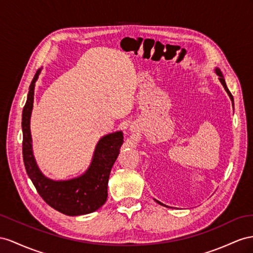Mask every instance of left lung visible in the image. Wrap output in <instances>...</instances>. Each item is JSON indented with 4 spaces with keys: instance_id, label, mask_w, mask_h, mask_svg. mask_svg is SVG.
<instances>
[{
    "instance_id": "left-lung-1",
    "label": "left lung",
    "mask_w": 253,
    "mask_h": 253,
    "mask_svg": "<svg viewBox=\"0 0 253 253\" xmlns=\"http://www.w3.org/2000/svg\"><path fill=\"white\" fill-rule=\"evenodd\" d=\"M215 73H216V75H218L219 76V81H220V83L222 84V86L224 87V89H225V92L228 93V95H229V97H230V99H231V101H232V106H233V108H234V99H233V96H232V94L230 93V90H229V88H228V86H226V83H225V80H224V77H223V75H222V73H221V70H220L219 68H215ZM155 201H156V202L158 203V204H160V205H163V206H165V207H169V206H167V205H165L164 203H161V202H159V201H157L156 199H154Z\"/></svg>"
}]
</instances>
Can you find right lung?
Returning <instances> with one entry per match:
<instances>
[{"label":"right lung","mask_w":253,"mask_h":253,"mask_svg":"<svg viewBox=\"0 0 253 253\" xmlns=\"http://www.w3.org/2000/svg\"><path fill=\"white\" fill-rule=\"evenodd\" d=\"M41 73L42 68L36 71L32 80L22 111V154L25 170L37 192L52 209L67 216L86 215L106 203L110 172L120 154L124 135L120 130L100 138L96 144L89 167L81 175L65 180L47 177L36 164L30 128L35 83Z\"/></svg>","instance_id":"obj_1"}]
</instances>
